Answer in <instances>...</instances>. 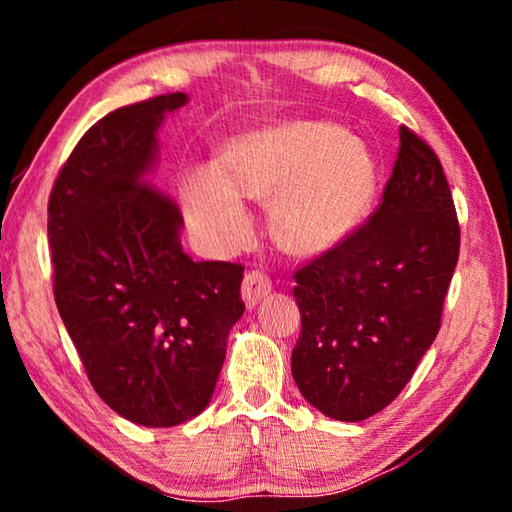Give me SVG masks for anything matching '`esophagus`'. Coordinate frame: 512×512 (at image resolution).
Masks as SVG:
<instances>
[{
	"label": "esophagus",
	"instance_id": "obj_1",
	"mask_svg": "<svg viewBox=\"0 0 512 512\" xmlns=\"http://www.w3.org/2000/svg\"><path fill=\"white\" fill-rule=\"evenodd\" d=\"M268 293H271V280L262 271H250L244 277V284H241V300L248 309L257 307Z\"/></svg>",
	"mask_w": 512,
	"mask_h": 512
}]
</instances>
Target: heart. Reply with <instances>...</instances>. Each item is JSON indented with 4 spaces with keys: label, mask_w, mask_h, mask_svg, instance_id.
Instances as JSON below:
<instances>
[{
    "label": "heart",
    "mask_w": 512,
    "mask_h": 512,
    "mask_svg": "<svg viewBox=\"0 0 512 512\" xmlns=\"http://www.w3.org/2000/svg\"><path fill=\"white\" fill-rule=\"evenodd\" d=\"M379 185V162L366 142L329 121H289L232 137L214 167L180 180L178 194L189 228L207 246L244 244L250 216L241 198H271L268 216L280 246L318 257L368 221Z\"/></svg>",
    "instance_id": "obj_1"
}]
</instances>
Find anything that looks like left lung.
<instances>
[{"label":"left lung","instance_id":"8db88e82","mask_svg":"<svg viewBox=\"0 0 512 512\" xmlns=\"http://www.w3.org/2000/svg\"><path fill=\"white\" fill-rule=\"evenodd\" d=\"M458 246L440 160L402 126L379 210L296 273L302 332L291 375L314 409L359 422L402 393L440 329Z\"/></svg>","mask_w":512,"mask_h":512}]
</instances>
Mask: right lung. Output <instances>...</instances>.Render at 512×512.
<instances>
[{
  "label": "right lung",
  "mask_w": 512,
  "mask_h": 512,
  "mask_svg": "<svg viewBox=\"0 0 512 512\" xmlns=\"http://www.w3.org/2000/svg\"><path fill=\"white\" fill-rule=\"evenodd\" d=\"M185 92L119 108L69 155L49 196L54 298L99 397L142 427H176L212 400L244 268L194 262L183 216L149 176Z\"/></svg>",
  "instance_id": "1"
}]
</instances>
